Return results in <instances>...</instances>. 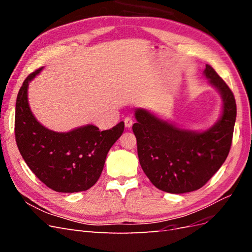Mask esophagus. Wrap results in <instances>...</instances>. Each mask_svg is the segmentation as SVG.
Wrapping results in <instances>:
<instances>
[{
    "label": "esophagus",
    "instance_id": "1",
    "mask_svg": "<svg viewBox=\"0 0 252 252\" xmlns=\"http://www.w3.org/2000/svg\"><path fill=\"white\" fill-rule=\"evenodd\" d=\"M124 123H125V126H126L127 128H130V127L132 126V124H133V120H132L131 118L127 117V118L124 119Z\"/></svg>",
    "mask_w": 252,
    "mask_h": 252
}]
</instances>
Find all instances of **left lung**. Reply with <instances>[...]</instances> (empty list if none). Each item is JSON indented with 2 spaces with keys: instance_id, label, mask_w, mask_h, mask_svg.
<instances>
[{
  "instance_id": "obj_1",
  "label": "left lung",
  "mask_w": 252,
  "mask_h": 252,
  "mask_svg": "<svg viewBox=\"0 0 252 252\" xmlns=\"http://www.w3.org/2000/svg\"><path fill=\"white\" fill-rule=\"evenodd\" d=\"M204 77L222 98L219 120L205 130L181 128L144 108H136L132 130L143 171L159 190L186 193L207 183L229 154L236 118L232 91L206 65Z\"/></svg>"
}]
</instances>
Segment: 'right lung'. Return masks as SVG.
<instances>
[{
  "instance_id": "add662e5",
  "label": "right lung",
  "mask_w": 252,
  "mask_h": 252,
  "mask_svg": "<svg viewBox=\"0 0 252 252\" xmlns=\"http://www.w3.org/2000/svg\"><path fill=\"white\" fill-rule=\"evenodd\" d=\"M43 68L29 74L18 94L14 133L20 154L35 175L57 192L73 193L93 187L106 157L124 131V122L100 131L88 124L58 132L35 119L28 103V86Z\"/></svg>"
}]
</instances>
